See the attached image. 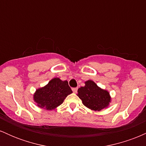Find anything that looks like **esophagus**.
I'll return each instance as SVG.
<instances>
[{"label": "esophagus", "instance_id": "34e87169", "mask_svg": "<svg viewBox=\"0 0 146 146\" xmlns=\"http://www.w3.org/2000/svg\"><path fill=\"white\" fill-rule=\"evenodd\" d=\"M78 88H77V87H76V88H72V90H73V93H76L77 90H78Z\"/></svg>", "mask_w": 146, "mask_h": 146}]
</instances>
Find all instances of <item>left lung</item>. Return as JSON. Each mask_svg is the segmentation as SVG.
I'll return each mask as SVG.
<instances>
[{
	"instance_id": "obj_1",
	"label": "left lung",
	"mask_w": 146,
	"mask_h": 146,
	"mask_svg": "<svg viewBox=\"0 0 146 146\" xmlns=\"http://www.w3.org/2000/svg\"><path fill=\"white\" fill-rule=\"evenodd\" d=\"M78 92L83 104L91 110H101L108 106L110 102L108 92L99 88L91 80L86 81L85 86L79 88Z\"/></svg>"
}]
</instances>
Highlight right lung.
I'll return each mask as SVG.
<instances>
[{"mask_svg": "<svg viewBox=\"0 0 146 146\" xmlns=\"http://www.w3.org/2000/svg\"><path fill=\"white\" fill-rule=\"evenodd\" d=\"M72 92L66 80L62 81L56 78L51 80L46 86L36 90L34 100L40 108L52 110L62 104Z\"/></svg>", "mask_w": 146, "mask_h": 146, "instance_id": "1", "label": "right lung"}]
</instances>
